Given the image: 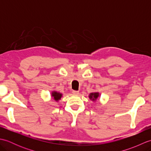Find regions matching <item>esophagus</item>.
<instances>
[{"instance_id": "1", "label": "esophagus", "mask_w": 151, "mask_h": 151, "mask_svg": "<svg viewBox=\"0 0 151 151\" xmlns=\"http://www.w3.org/2000/svg\"><path fill=\"white\" fill-rule=\"evenodd\" d=\"M73 93L75 95H78V94H79V91H73Z\"/></svg>"}]
</instances>
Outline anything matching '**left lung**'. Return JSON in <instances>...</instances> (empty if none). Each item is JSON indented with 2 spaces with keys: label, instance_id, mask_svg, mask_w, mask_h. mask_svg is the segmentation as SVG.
<instances>
[{
  "label": "left lung",
  "instance_id": "obj_1",
  "mask_svg": "<svg viewBox=\"0 0 151 151\" xmlns=\"http://www.w3.org/2000/svg\"><path fill=\"white\" fill-rule=\"evenodd\" d=\"M99 97V92H93L91 93L89 95V98L90 100L93 101H95Z\"/></svg>",
  "mask_w": 151,
  "mask_h": 151
}]
</instances>
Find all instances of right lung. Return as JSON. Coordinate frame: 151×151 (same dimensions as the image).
Wrapping results in <instances>:
<instances>
[{
	"label": "right lung",
	"mask_w": 151,
	"mask_h": 151,
	"mask_svg": "<svg viewBox=\"0 0 151 151\" xmlns=\"http://www.w3.org/2000/svg\"><path fill=\"white\" fill-rule=\"evenodd\" d=\"M51 97H52V99L54 101L58 102L59 100H60L61 98L62 97V93H61L60 92H58L56 91H53L51 94Z\"/></svg>",
	"instance_id": "add662e5"
}]
</instances>
